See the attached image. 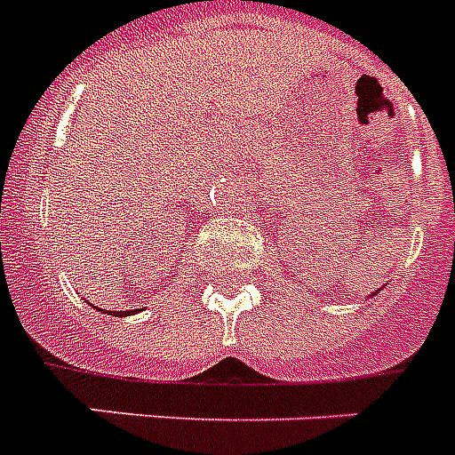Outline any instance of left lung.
<instances>
[{
    "instance_id": "obj_1",
    "label": "left lung",
    "mask_w": 455,
    "mask_h": 455,
    "mask_svg": "<svg viewBox=\"0 0 455 455\" xmlns=\"http://www.w3.org/2000/svg\"><path fill=\"white\" fill-rule=\"evenodd\" d=\"M379 291H381V290H376V291H374V294H379ZM374 294H369V297H374Z\"/></svg>"
}]
</instances>
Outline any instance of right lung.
<instances>
[{"label": "right lung", "instance_id": "add662e5", "mask_svg": "<svg viewBox=\"0 0 455 455\" xmlns=\"http://www.w3.org/2000/svg\"><path fill=\"white\" fill-rule=\"evenodd\" d=\"M98 311H102V308H98ZM107 313H112V315H121V317H125V315H131V313H138V311H119V313L107 311Z\"/></svg>", "mask_w": 455, "mask_h": 455}]
</instances>
